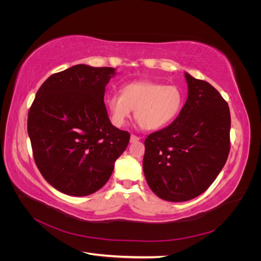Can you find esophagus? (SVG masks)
<instances>
[{"label":"esophagus","mask_w":261,"mask_h":261,"mask_svg":"<svg viewBox=\"0 0 261 261\" xmlns=\"http://www.w3.org/2000/svg\"><path fill=\"white\" fill-rule=\"evenodd\" d=\"M140 138L136 135H130V143H137Z\"/></svg>","instance_id":"esophagus-1"}]
</instances>
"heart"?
I'll return each instance as SVG.
<instances>
[{
    "label": "heart",
    "mask_w": 261,
    "mask_h": 261,
    "mask_svg": "<svg viewBox=\"0 0 261 261\" xmlns=\"http://www.w3.org/2000/svg\"><path fill=\"white\" fill-rule=\"evenodd\" d=\"M111 122L123 127L135 110V118L146 130L167 127L179 115L184 106V92L177 86L153 82H134L123 86L122 94L108 98Z\"/></svg>",
    "instance_id": "b5f03b06"
}]
</instances>
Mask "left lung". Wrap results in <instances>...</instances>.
Returning a JSON list of instances; mask_svg holds the SVG:
<instances>
[{
    "label": "left lung",
    "mask_w": 261,
    "mask_h": 261,
    "mask_svg": "<svg viewBox=\"0 0 261 261\" xmlns=\"http://www.w3.org/2000/svg\"><path fill=\"white\" fill-rule=\"evenodd\" d=\"M188 97L175 121L145 140L143 168L151 191L173 202L202 194L230 152L231 115L209 83L185 73Z\"/></svg>",
    "instance_id": "obj_1"
}]
</instances>
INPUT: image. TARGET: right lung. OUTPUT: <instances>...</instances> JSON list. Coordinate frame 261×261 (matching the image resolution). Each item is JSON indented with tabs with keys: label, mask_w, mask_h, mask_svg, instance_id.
<instances>
[{
	"label": "right lung",
	"mask_w": 261,
	"mask_h": 261,
	"mask_svg": "<svg viewBox=\"0 0 261 261\" xmlns=\"http://www.w3.org/2000/svg\"><path fill=\"white\" fill-rule=\"evenodd\" d=\"M112 67L78 64L51 75L28 113L34 159L44 179L69 196L96 193L111 176L129 133L111 124L105 105Z\"/></svg>",
	"instance_id": "right-lung-1"
}]
</instances>
